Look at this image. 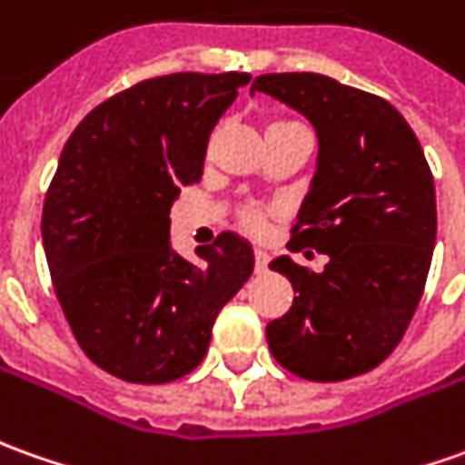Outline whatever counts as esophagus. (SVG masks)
Here are the masks:
<instances>
[{
    "label": "esophagus",
    "mask_w": 465,
    "mask_h": 465,
    "mask_svg": "<svg viewBox=\"0 0 465 465\" xmlns=\"http://www.w3.org/2000/svg\"><path fill=\"white\" fill-rule=\"evenodd\" d=\"M267 264H270V254L262 252V249H254V270H257V272H264Z\"/></svg>",
    "instance_id": "34e87169"
}]
</instances>
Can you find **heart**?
Returning a JSON list of instances; mask_svg holds the SVG:
<instances>
[{"mask_svg": "<svg viewBox=\"0 0 465 465\" xmlns=\"http://www.w3.org/2000/svg\"><path fill=\"white\" fill-rule=\"evenodd\" d=\"M287 129H300L298 122H290V119H277L272 124L267 126V134L274 132H287ZM239 223L249 229V232H259L264 226V211L259 206H244L239 208Z\"/></svg>", "mask_w": 465, "mask_h": 465, "instance_id": "heart-1", "label": "heart"}]
</instances>
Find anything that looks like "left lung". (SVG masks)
I'll return each instance as SVG.
<instances>
[{
  "mask_svg": "<svg viewBox=\"0 0 465 465\" xmlns=\"http://www.w3.org/2000/svg\"><path fill=\"white\" fill-rule=\"evenodd\" d=\"M262 91L311 119L318 170L290 252L328 257L323 272L290 257L292 308L267 325L270 351L311 381H341L390 356L415 315L435 246V185L415 132L390 101L321 74H264Z\"/></svg>",
  "mask_w": 465,
  "mask_h": 465,
  "instance_id": "obj_1",
  "label": "left lung"
}]
</instances>
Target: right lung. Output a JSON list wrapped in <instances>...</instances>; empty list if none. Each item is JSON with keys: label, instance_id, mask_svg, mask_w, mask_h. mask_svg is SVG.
<instances>
[{"label": "right lung", "instance_id": "obj_1", "mask_svg": "<svg viewBox=\"0 0 465 465\" xmlns=\"http://www.w3.org/2000/svg\"><path fill=\"white\" fill-rule=\"evenodd\" d=\"M249 74H170L99 104L68 137L43 206V246L65 321L88 359L134 384L203 361L216 315L254 270L223 232L185 259L170 206L203 175L208 137Z\"/></svg>", "mask_w": 465, "mask_h": 465}]
</instances>
